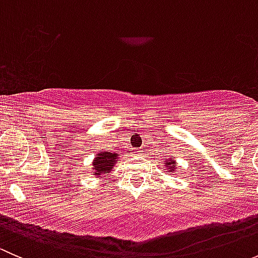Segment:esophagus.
I'll return each mask as SVG.
<instances>
[{"label": "esophagus", "mask_w": 258, "mask_h": 258, "mask_svg": "<svg viewBox=\"0 0 258 258\" xmlns=\"http://www.w3.org/2000/svg\"><path fill=\"white\" fill-rule=\"evenodd\" d=\"M141 152H144V150H141V148H137L136 153H141Z\"/></svg>", "instance_id": "34e87169"}]
</instances>
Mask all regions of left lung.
Here are the masks:
<instances>
[{
  "mask_svg": "<svg viewBox=\"0 0 258 258\" xmlns=\"http://www.w3.org/2000/svg\"><path fill=\"white\" fill-rule=\"evenodd\" d=\"M175 165H176V162L175 161L171 160V158H168V161H166V166H167L168 172H171V171H172V172H175V170H176Z\"/></svg>",
  "mask_w": 258,
  "mask_h": 258,
  "instance_id": "left-lung-1",
  "label": "left lung"
}]
</instances>
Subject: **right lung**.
<instances>
[{"instance_id": "obj_1", "label": "right lung", "mask_w": 258, "mask_h": 258, "mask_svg": "<svg viewBox=\"0 0 258 258\" xmlns=\"http://www.w3.org/2000/svg\"><path fill=\"white\" fill-rule=\"evenodd\" d=\"M117 155L112 152H101L98 153L97 157L95 158L93 162V167H95V172L93 175H107L116 163Z\"/></svg>"}]
</instances>
